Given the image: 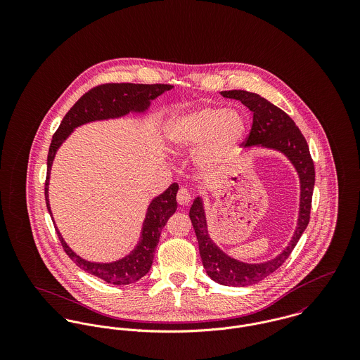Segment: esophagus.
<instances>
[{
    "mask_svg": "<svg viewBox=\"0 0 360 360\" xmlns=\"http://www.w3.org/2000/svg\"><path fill=\"white\" fill-rule=\"evenodd\" d=\"M191 200H193V197H191V194L186 188H180L179 190V193H177V202L180 205H188L191 202Z\"/></svg>",
    "mask_w": 360,
    "mask_h": 360,
    "instance_id": "1",
    "label": "esophagus"
}]
</instances>
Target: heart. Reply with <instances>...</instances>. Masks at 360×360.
<instances>
[{"label": "heart", "instance_id": "obj_1", "mask_svg": "<svg viewBox=\"0 0 360 360\" xmlns=\"http://www.w3.org/2000/svg\"><path fill=\"white\" fill-rule=\"evenodd\" d=\"M165 137L176 154L194 153L195 167L205 174L223 170L245 140L248 122L238 109L200 106L172 116Z\"/></svg>", "mask_w": 360, "mask_h": 360}]
</instances>
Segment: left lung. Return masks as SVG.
Returning a JSON list of instances; mask_svg holds the SVG:
<instances>
[{"label":"left lung","mask_w":360,"mask_h":360,"mask_svg":"<svg viewBox=\"0 0 360 360\" xmlns=\"http://www.w3.org/2000/svg\"><path fill=\"white\" fill-rule=\"evenodd\" d=\"M224 98L238 100L254 113L251 133L245 141L247 148H266L284 155L294 166L300 177V212L297 229L285 250L270 260L262 263H245L229 257L210 238L207 231L204 200L197 197L190 209V219L198 240L200 255L206 274L221 285L245 287L262 281L276 271L290 257L310 219L311 194L314 187V165L310 158L308 143L295 122L280 108L269 103L255 93L230 90L220 93Z\"/></svg>","instance_id":"left-lung-1"}]
</instances>
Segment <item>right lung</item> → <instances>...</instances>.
<instances>
[{"label": "right lung", "instance_id": "add662e5", "mask_svg": "<svg viewBox=\"0 0 360 360\" xmlns=\"http://www.w3.org/2000/svg\"><path fill=\"white\" fill-rule=\"evenodd\" d=\"M170 84H133V83H109L98 86L86 93L62 119L58 130L52 137L49 158H47V180H46V204L51 214V206L49 200V186L51 174L52 162L63 141L73 133L76 127L91 122L119 119L129 113L143 115L146 113L151 103L160 94L172 90ZM179 184L173 183L166 191L155 197L148 205L146 219L143 221L141 236L130 254L113 262H91L79 257L63 240L58 227L55 226L59 241L66 252L80 269L98 277L105 283L113 285H127L139 281L144 277L154 260L155 250L159 243L160 231L165 227L169 217L176 212L177 201L176 195Z\"/></svg>", "mask_w": 360, "mask_h": 360}]
</instances>
